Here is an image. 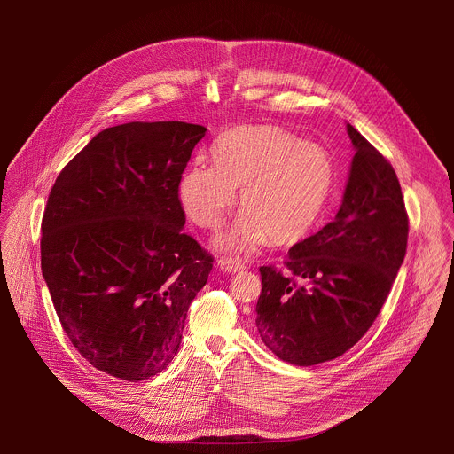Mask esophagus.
I'll list each match as a JSON object with an SVG mask.
<instances>
[{
  "label": "esophagus",
  "instance_id": "obj_1",
  "mask_svg": "<svg viewBox=\"0 0 454 454\" xmlns=\"http://www.w3.org/2000/svg\"><path fill=\"white\" fill-rule=\"evenodd\" d=\"M219 266H221V270H223L224 273H231V275L240 273V271L244 270V266H240V264H237V262H231V261H221Z\"/></svg>",
  "mask_w": 454,
  "mask_h": 454
}]
</instances>
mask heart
Here are the masks:
<instances>
[{"mask_svg":"<svg viewBox=\"0 0 454 454\" xmlns=\"http://www.w3.org/2000/svg\"><path fill=\"white\" fill-rule=\"evenodd\" d=\"M214 163L192 161L177 184L186 217L217 230L240 188L244 212L217 244L249 258L271 237L294 242L316 228L331 201L336 165L325 147L275 125L239 127L212 145Z\"/></svg>","mask_w":454,"mask_h":454,"instance_id":"1","label":"heart"}]
</instances>
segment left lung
<instances>
[{
    "label": "left lung",
    "instance_id": "8db88e82",
    "mask_svg": "<svg viewBox=\"0 0 454 454\" xmlns=\"http://www.w3.org/2000/svg\"><path fill=\"white\" fill-rule=\"evenodd\" d=\"M347 133L356 154L336 219L289 249L286 275L261 268L256 331L296 366L336 359L366 334L406 254L397 174L350 123Z\"/></svg>",
    "mask_w": 454,
    "mask_h": 454
}]
</instances>
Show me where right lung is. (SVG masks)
Instances as JSON below:
<instances>
[{
	"label": "right lung",
	"mask_w": 454,
	"mask_h": 454,
	"mask_svg": "<svg viewBox=\"0 0 454 454\" xmlns=\"http://www.w3.org/2000/svg\"><path fill=\"white\" fill-rule=\"evenodd\" d=\"M207 127L129 121L100 131L51 186L41 270L79 354L138 382L168 366L214 258L183 233L177 184Z\"/></svg>",
	"instance_id": "right-lung-1"
}]
</instances>
